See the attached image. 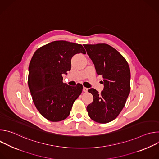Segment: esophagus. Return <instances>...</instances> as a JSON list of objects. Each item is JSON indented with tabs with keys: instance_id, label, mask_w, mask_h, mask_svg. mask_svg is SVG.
Masks as SVG:
<instances>
[{
	"instance_id": "34e87169",
	"label": "esophagus",
	"mask_w": 159,
	"mask_h": 159,
	"mask_svg": "<svg viewBox=\"0 0 159 159\" xmlns=\"http://www.w3.org/2000/svg\"><path fill=\"white\" fill-rule=\"evenodd\" d=\"M87 90H88L87 88L84 87V88H83V92H84V93H87Z\"/></svg>"
}]
</instances>
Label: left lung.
<instances>
[{
  "mask_svg": "<svg viewBox=\"0 0 159 159\" xmlns=\"http://www.w3.org/2000/svg\"><path fill=\"white\" fill-rule=\"evenodd\" d=\"M98 75H102L104 89L101 93L93 88L88 92L94 99L87 106L89 116L96 122L114 120L124 107L130 92V70L126 59L105 43L84 44Z\"/></svg>",
  "mask_w": 159,
  "mask_h": 159,
  "instance_id": "obj_1",
  "label": "left lung"
}]
</instances>
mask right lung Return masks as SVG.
Returning a JSON list of instances; mask_svg holds the SVG:
<instances>
[{
	"label": "right lung",
	"instance_id": "1",
	"mask_svg": "<svg viewBox=\"0 0 159 159\" xmlns=\"http://www.w3.org/2000/svg\"><path fill=\"white\" fill-rule=\"evenodd\" d=\"M77 53H86L82 45L55 41L39 48L30 61L28 82L32 99L40 114L50 121L69 116L82 93V84L70 86L63 82L62 77L70 70L71 59Z\"/></svg>",
	"mask_w": 159,
	"mask_h": 159
}]
</instances>
